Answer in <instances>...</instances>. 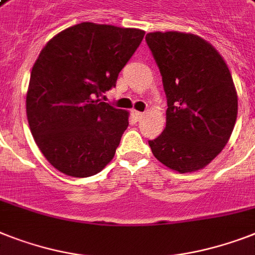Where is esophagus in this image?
<instances>
[{
    "mask_svg": "<svg viewBox=\"0 0 255 255\" xmlns=\"http://www.w3.org/2000/svg\"><path fill=\"white\" fill-rule=\"evenodd\" d=\"M132 114H133L134 119H137V121H138V119H141L142 115H144V113H141V111H133Z\"/></svg>",
    "mask_w": 255,
    "mask_h": 255,
    "instance_id": "esophagus-1",
    "label": "esophagus"
}]
</instances>
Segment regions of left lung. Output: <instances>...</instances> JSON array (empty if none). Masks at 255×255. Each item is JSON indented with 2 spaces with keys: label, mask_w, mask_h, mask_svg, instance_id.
I'll list each match as a JSON object with an SVG mask.
<instances>
[{
  "label": "left lung",
  "mask_w": 255,
  "mask_h": 255,
  "mask_svg": "<svg viewBox=\"0 0 255 255\" xmlns=\"http://www.w3.org/2000/svg\"><path fill=\"white\" fill-rule=\"evenodd\" d=\"M146 44L162 76L166 127L149 140L171 170H199L223 150L237 119V93L216 49L194 34L149 32Z\"/></svg>",
  "instance_id": "1"
}]
</instances>
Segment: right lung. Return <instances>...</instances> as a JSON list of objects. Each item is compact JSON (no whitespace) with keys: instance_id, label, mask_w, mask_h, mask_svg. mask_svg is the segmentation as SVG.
<instances>
[{"instance_id":"obj_1","label":"right lung","mask_w":255,"mask_h":255,"mask_svg":"<svg viewBox=\"0 0 255 255\" xmlns=\"http://www.w3.org/2000/svg\"><path fill=\"white\" fill-rule=\"evenodd\" d=\"M144 31L90 22L72 26L41 49L31 70L27 119L40 152L55 169L92 177L113 160L128 113L99 97L144 38Z\"/></svg>"}]
</instances>
